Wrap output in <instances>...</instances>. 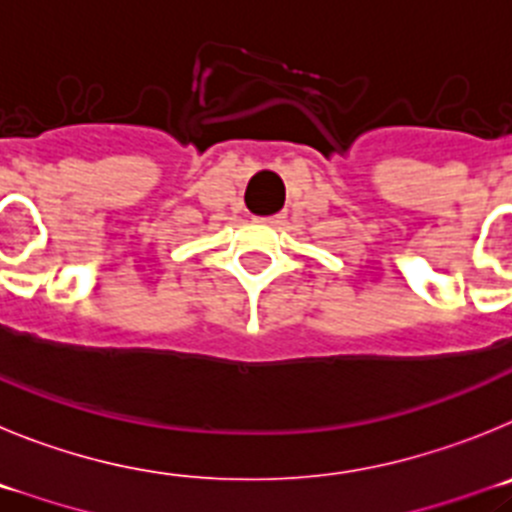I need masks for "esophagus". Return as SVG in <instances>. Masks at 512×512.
Here are the masks:
<instances>
[{"label":"esophagus","mask_w":512,"mask_h":512,"mask_svg":"<svg viewBox=\"0 0 512 512\" xmlns=\"http://www.w3.org/2000/svg\"><path fill=\"white\" fill-rule=\"evenodd\" d=\"M262 222H270V224H278L280 222V216L275 214V216H265V219H262Z\"/></svg>","instance_id":"1"}]
</instances>
